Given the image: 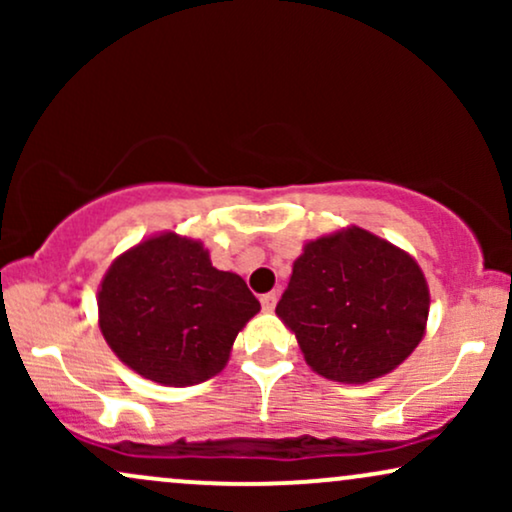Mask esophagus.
Returning <instances> with one entry per match:
<instances>
[{
  "label": "esophagus",
  "instance_id": "obj_1",
  "mask_svg": "<svg viewBox=\"0 0 512 512\" xmlns=\"http://www.w3.org/2000/svg\"><path fill=\"white\" fill-rule=\"evenodd\" d=\"M276 298H279V293H276V291L264 293V296L260 298V301H262V310H267V313H272L274 305H276Z\"/></svg>",
  "mask_w": 512,
  "mask_h": 512
}]
</instances>
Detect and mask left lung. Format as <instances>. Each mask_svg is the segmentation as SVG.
<instances>
[{"label": "left lung", "instance_id": "obj_1", "mask_svg": "<svg viewBox=\"0 0 512 512\" xmlns=\"http://www.w3.org/2000/svg\"><path fill=\"white\" fill-rule=\"evenodd\" d=\"M276 315L315 373L368 383L421 342L428 286L407 252L354 226L305 245Z\"/></svg>", "mask_w": 512, "mask_h": 512}]
</instances>
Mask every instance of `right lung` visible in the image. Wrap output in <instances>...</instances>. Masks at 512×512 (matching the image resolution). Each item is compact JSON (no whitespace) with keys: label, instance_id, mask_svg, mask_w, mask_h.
Segmentation results:
<instances>
[{"label":"right lung","instance_id":"obj_1","mask_svg":"<svg viewBox=\"0 0 512 512\" xmlns=\"http://www.w3.org/2000/svg\"><path fill=\"white\" fill-rule=\"evenodd\" d=\"M257 310L260 301L238 274L211 267L197 240L175 233L125 252L98 291L110 349L144 378L175 387L219 373Z\"/></svg>","mask_w":512,"mask_h":512}]
</instances>
